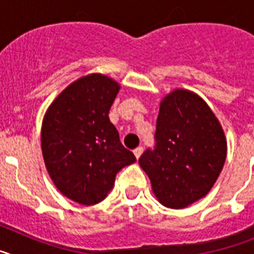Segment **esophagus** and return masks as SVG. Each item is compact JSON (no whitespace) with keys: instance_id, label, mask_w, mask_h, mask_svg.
Listing matches in <instances>:
<instances>
[{"instance_id":"obj_1","label":"esophagus","mask_w":254,"mask_h":254,"mask_svg":"<svg viewBox=\"0 0 254 254\" xmlns=\"http://www.w3.org/2000/svg\"><path fill=\"white\" fill-rule=\"evenodd\" d=\"M142 151H143L142 147H137V149H134V150H133V154H134V156H136V159L140 158L141 154H142Z\"/></svg>"}]
</instances>
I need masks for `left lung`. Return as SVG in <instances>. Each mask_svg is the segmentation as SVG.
Masks as SVG:
<instances>
[{"label": "left lung", "instance_id": "8db88e82", "mask_svg": "<svg viewBox=\"0 0 254 254\" xmlns=\"http://www.w3.org/2000/svg\"><path fill=\"white\" fill-rule=\"evenodd\" d=\"M154 150L138 164L155 197L169 208H185L210 192L226 159V137L215 113L196 93L176 89L160 102Z\"/></svg>", "mask_w": 254, "mask_h": 254}]
</instances>
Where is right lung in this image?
Masks as SVG:
<instances>
[{
  "mask_svg": "<svg viewBox=\"0 0 254 254\" xmlns=\"http://www.w3.org/2000/svg\"><path fill=\"white\" fill-rule=\"evenodd\" d=\"M121 85L102 73L77 78L56 98L42 123V152L56 188L80 205L102 202L117 173L136 161L109 121Z\"/></svg>",
  "mask_w": 254,
  "mask_h": 254,
  "instance_id": "obj_1",
  "label": "right lung"
}]
</instances>
